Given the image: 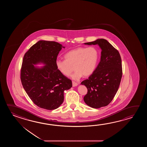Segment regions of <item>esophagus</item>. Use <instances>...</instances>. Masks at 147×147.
I'll return each mask as SVG.
<instances>
[{
    "label": "esophagus",
    "mask_w": 147,
    "mask_h": 147,
    "mask_svg": "<svg viewBox=\"0 0 147 147\" xmlns=\"http://www.w3.org/2000/svg\"><path fill=\"white\" fill-rule=\"evenodd\" d=\"M78 85V84L77 82H76L75 81H72V86L73 87H76Z\"/></svg>",
    "instance_id": "esophagus-1"
}]
</instances>
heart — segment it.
Returning <instances> with one entry per match:
<instances>
[{
    "label": "heart",
    "mask_w": 147,
    "mask_h": 147,
    "mask_svg": "<svg viewBox=\"0 0 147 147\" xmlns=\"http://www.w3.org/2000/svg\"><path fill=\"white\" fill-rule=\"evenodd\" d=\"M99 51L94 47H80L70 50L65 55V60H57V70L62 75L68 76L73 70L75 72L71 78L77 80L84 76L88 77L93 74L99 60Z\"/></svg>",
    "instance_id": "b5f03b06"
}]
</instances>
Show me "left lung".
Listing matches in <instances>:
<instances>
[{
  "label": "left lung",
  "mask_w": 147,
  "mask_h": 147,
  "mask_svg": "<svg viewBox=\"0 0 147 147\" xmlns=\"http://www.w3.org/2000/svg\"><path fill=\"white\" fill-rule=\"evenodd\" d=\"M98 45L101 49L97 68L87 79L81 82L88 89L84 102L93 108L108 105L118 90L122 75L121 58L119 51L105 39L84 43Z\"/></svg>",
  "instance_id": "1"
}]
</instances>
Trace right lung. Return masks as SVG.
Masks as SVG:
<instances>
[{
	"label": "right lung",
	"instance_id": "add662e5",
	"mask_svg": "<svg viewBox=\"0 0 147 147\" xmlns=\"http://www.w3.org/2000/svg\"><path fill=\"white\" fill-rule=\"evenodd\" d=\"M63 47L55 41L40 40L25 53L20 72L22 86L32 102L41 108L54 110L64 100V91L72 81L57 70V57ZM42 63L44 66H34Z\"/></svg>",
	"mask_w": 147,
	"mask_h": 147
}]
</instances>
